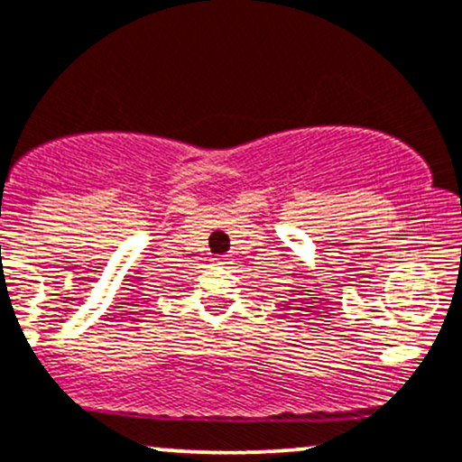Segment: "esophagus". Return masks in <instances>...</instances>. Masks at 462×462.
Listing matches in <instances>:
<instances>
[{
	"instance_id": "1",
	"label": "esophagus",
	"mask_w": 462,
	"mask_h": 462,
	"mask_svg": "<svg viewBox=\"0 0 462 462\" xmlns=\"http://www.w3.org/2000/svg\"><path fill=\"white\" fill-rule=\"evenodd\" d=\"M215 263L217 264H227V260L226 258H215Z\"/></svg>"
}]
</instances>
